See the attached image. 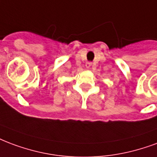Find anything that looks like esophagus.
<instances>
[{
	"instance_id": "obj_1",
	"label": "esophagus",
	"mask_w": 157,
	"mask_h": 157,
	"mask_svg": "<svg viewBox=\"0 0 157 157\" xmlns=\"http://www.w3.org/2000/svg\"><path fill=\"white\" fill-rule=\"evenodd\" d=\"M91 67V64L90 63H87L86 64V67H88V68H89V67Z\"/></svg>"
}]
</instances>
